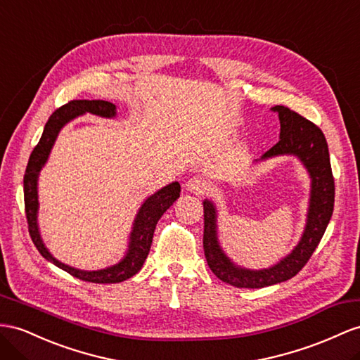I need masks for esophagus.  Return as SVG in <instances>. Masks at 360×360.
Returning <instances> with one entry per match:
<instances>
[{
  "mask_svg": "<svg viewBox=\"0 0 360 360\" xmlns=\"http://www.w3.org/2000/svg\"><path fill=\"white\" fill-rule=\"evenodd\" d=\"M186 190L190 193H196V195H202L208 190V182L200 176H193L186 182Z\"/></svg>",
  "mask_w": 360,
  "mask_h": 360,
  "instance_id": "esophagus-1",
  "label": "esophagus"
}]
</instances>
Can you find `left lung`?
<instances>
[{
  "instance_id": "1",
  "label": "left lung",
  "mask_w": 360,
  "mask_h": 360,
  "mask_svg": "<svg viewBox=\"0 0 360 360\" xmlns=\"http://www.w3.org/2000/svg\"><path fill=\"white\" fill-rule=\"evenodd\" d=\"M271 110L278 114L280 118V140L254 162H262L276 156H295L302 164L310 178L307 219L300 242L288 255L269 268L248 269L229 259L219 242L217 207L214 202L211 199L202 202L207 263L219 280L234 288L260 289L290 280L309 262L333 214L335 179L331 174L330 153L324 134L318 126L289 108L278 105L271 108Z\"/></svg>"
}]
</instances>
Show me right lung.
<instances>
[{
	"instance_id": "right-lung-1",
	"label": "right lung",
	"mask_w": 360,
	"mask_h": 360,
	"mask_svg": "<svg viewBox=\"0 0 360 360\" xmlns=\"http://www.w3.org/2000/svg\"><path fill=\"white\" fill-rule=\"evenodd\" d=\"M85 114L98 115L103 118H115L117 106L105 100H72L51 114L47 124L44 127V132L38 146L34 147L30 155V160L29 164H27L24 174V204L27 222H29V233L32 236L34 246L38 248V251L45 260L51 262L54 266H58L62 271L76 276V278L98 284L122 283L127 278H131V276H134L143 268V264L150 251L155 226L158 224L161 216L174 204V200L179 198L181 186L179 182L174 181L169 184V186L162 187L161 190L155 191L152 196H149L143 202L134 219L132 231L129 234L127 250L123 255V259L118 263L108 266V268L103 269L85 271L72 268L70 264L59 262L56 257L49 251V248L45 246L39 231L38 181L39 173L44 169V165L47 164L53 146L56 143L58 135L63 129V126L68 124L71 120Z\"/></svg>"
}]
</instances>
